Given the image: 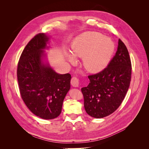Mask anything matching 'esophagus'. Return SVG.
<instances>
[{
  "instance_id": "34e87169",
  "label": "esophagus",
  "mask_w": 149,
  "mask_h": 149,
  "mask_svg": "<svg viewBox=\"0 0 149 149\" xmlns=\"http://www.w3.org/2000/svg\"><path fill=\"white\" fill-rule=\"evenodd\" d=\"M71 84L73 87L79 86V79L76 77H73L71 80Z\"/></svg>"
}]
</instances>
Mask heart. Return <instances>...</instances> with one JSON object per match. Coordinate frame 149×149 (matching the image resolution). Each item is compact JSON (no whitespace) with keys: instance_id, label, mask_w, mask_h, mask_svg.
Instances as JSON below:
<instances>
[{"instance_id":"heart-1","label":"heart","mask_w":149,"mask_h":149,"mask_svg":"<svg viewBox=\"0 0 149 149\" xmlns=\"http://www.w3.org/2000/svg\"><path fill=\"white\" fill-rule=\"evenodd\" d=\"M116 46L112 40L95 31L79 35L71 45L72 55L68 53V60L76 62V58H83V65L90 73H98L104 70L110 63Z\"/></svg>"}]
</instances>
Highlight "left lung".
I'll return each mask as SVG.
<instances>
[{
  "label": "left lung",
  "mask_w": 149,
  "mask_h": 149,
  "mask_svg": "<svg viewBox=\"0 0 149 149\" xmlns=\"http://www.w3.org/2000/svg\"><path fill=\"white\" fill-rule=\"evenodd\" d=\"M131 66L127 47L119 39L118 50L109 65L100 73L88 76L89 84L81 88L88 114L102 118L118 109L129 88Z\"/></svg>",
  "instance_id": "1"
}]
</instances>
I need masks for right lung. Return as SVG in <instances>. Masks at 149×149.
<instances>
[{"mask_svg": "<svg viewBox=\"0 0 149 149\" xmlns=\"http://www.w3.org/2000/svg\"><path fill=\"white\" fill-rule=\"evenodd\" d=\"M48 40L45 33L30 40L21 54L17 73L22 100L32 113L44 119L59 116L71 78L70 74H58L44 63Z\"/></svg>", "mask_w": 149, "mask_h": 149, "instance_id": "1", "label": "right lung"}]
</instances>
